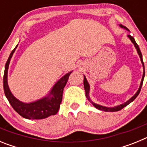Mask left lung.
Here are the masks:
<instances>
[{
    "label": "left lung",
    "instance_id": "obj_1",
    "mask_svg": "<svg viewBox=\"0 0 147 147\" xmlns=\"http://www.w3.org/2000/svg\"><path fill=\"white\" fill-rule=\"evenodd\" d=\"M120 26L121 28H124V29L127 30V31H129V29L127 28V27L124 26L122 25H119ZM127 37H129V40H131V42H132V43L134 44L135 47H136V50H137V52L138 54V55H139L140 57V59H141V63H142V65H143V68H144V73H143V76H142V80H141V84H140V87L139 88H138V91L136 92V94L133 96L132 97V98H129L128 101H127L126 102H124V104H121V105H118V106H116V107H105V106H102V105H98V104H96L94 103V102L92 101L91 99H90V96H89V93H90V85H89V83H88V80H87V79L85 78V76H84V88H85V95H86V97L87 98H88V100H89V102H90V103L92 104V105L94 106L96 108L98 109V110H102V111H105V112H115V111H119V110H121V109H123L124 107H125L126 106H127V105H129V103H131L132 102H133L135 100V98H136V97L138 96V94H139L140 91H141V87H142V85H143V82H144V76H145V70H144V62H143V58H142V54H141V50H140L139 49V46L138 45V44L136 43V40H135L134 37H132L131 35H127Z\"/></svg>",
    "mask_w": 147,
    "mask_h": 147
}]
</instances>
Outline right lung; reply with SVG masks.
<instances>
[{
    "label": "right lung",
    "mask_w": 147,
    "mask_h": 147,
    "mask_svg": "<svg viewBox=\"0 0 147 147\" xmlns=\"http://www.w3.org/2000/svg\"><path fill=\"white\" fill-rule=\"evenodd\" d=\"M18 44L10 54L8 60L5 65L4 74H3V90L6 97L13 109L20 114L22 117L27 119H43L50 115L57 113L62 99V93L66 83L68 80L70 74L72 71L67 73L59 79L52 88L48 96L30 103H24L15 98L8 85L7 76L8 69L10 60L12 55L18 47Z\"/></svg>",
    "instance_id": "1"
}]
</instances>
